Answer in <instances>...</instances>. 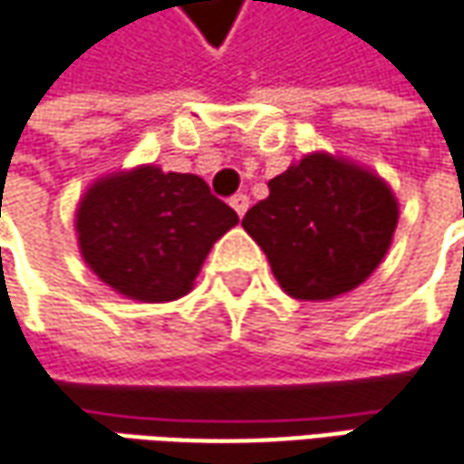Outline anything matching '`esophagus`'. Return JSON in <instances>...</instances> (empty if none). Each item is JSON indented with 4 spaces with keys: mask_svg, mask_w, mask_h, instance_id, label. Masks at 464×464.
Masks as SVG:
<instances>
[{
    "mask_svg": "<svg viewBox=\"0 0 464 464\" xmlns=\"http://www.w3.org/2000/svg\"><path fill=\"white\" fill-rule=\"evenodd\" d=\"M231 208L236 210V215H238V218H244V212L249 210V197H246V194H233Z\"/></svg>",
    "mask_w": 464,
    "mask_h": 464,
    "instance_id": "obj_1",
    "label": "esophagus"
}]
</instances>
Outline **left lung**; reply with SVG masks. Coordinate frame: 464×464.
Instances as JSON below:
<instances>
[{
	"instance_id": "8db88e82",
	"label": "left lung",
	"mask_w": 464,
	"mask_h": 464,
	"mask_svg": "<svg viewBox=\"0 0 464 464\" xmlns=\"http://www.w3.org/2000/svg\"><path fill=\"white\" fill-rule=\"evenodd\" d=\"M267 187L270 197L241 226L288 295L330 301L379 267L400 215L384 179L345 158L312 152Z\"/></svg>"
}]
</instances>
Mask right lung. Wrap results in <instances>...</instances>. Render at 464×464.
I'll use <instances>...</instances> for the list:
<instances>
[{
    "instance_id": "1",
    "label": "right lung",
    "mask_w": 464,
    "mask_h": 464,
    "mask_svg": "<svg viewBox=\"0 0 464 464\" xmlns=\"http://www.w3.org/2000/svg\"><path fill=\"white\" fill-rule=\"evenodd\" d=\"M236 223L238 215L199 176L163 173L158 166L98 179L74 215L88 267L142 304H166L192 291L212 244Z\"/></svg>"
}]
</instances>
